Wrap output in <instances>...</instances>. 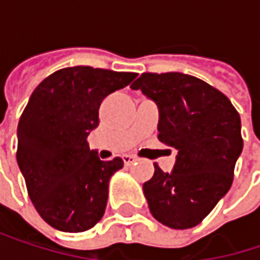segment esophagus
Returning <instances> with one entry per match:
<instances>
[{
    "mask_svg": "<svg viewBox=\"0 0 260 260\" xmlns=\"http://www.w3.org/2000/svg\"><path fill=\"white\" fill-rule=\"evenodd\" d=\"M135 161H137V158H135V156H132V155H125V156H123V162H125L126 166L134 164Z\"/></svg>",
    "mask_w": 260,
    "mask_h": 260,
    "instance_id": "1",
    "label": "esophagus"
}]
</instances>
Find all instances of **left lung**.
I'll use <instances>...</instances> for the list:
<instances>
[{
  "label": "left lung",
  "instance_id": "obj_1",
  "mask_svg": "<svg viewBox=\"0 0 260 260\" xmlns=\"http://www.w3.org/2000/svg\"><path fill=\"white\" fill-rule=\"evenodd\" d=\"M131 87L158 104V138L178 149L173 172L155 164L143 185L149 209L167 228H194L234 182L242 152L241 117L224 93L191 75L144 72Z\"/></svg>",
  "mask_w": 260,
  "mask_h": 260
}]
</instances>
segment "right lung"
Segmentation results:
<instances>
[{"label": "right lung", "instance_id": "add662e5", "mask_svg": "<svg viewBox=\"0 0 260 260\" xmlns=\"http://www.w3.org/2000/svg\"><path fill=\"white\" fill-rule=\"evenodd\" d=\"M134 72L75 66L60 69L32 91L18 123V164L40 217L61 232H85L102 217L108 183L123 159L101 161L87 135L99 107L135 79Z\"/></svg>", "mask_w": 260, "mask_h": 260}]
</instances>
